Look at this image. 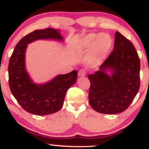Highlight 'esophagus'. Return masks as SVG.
Returning a JSON list of instances; mask_svg holds the SVG:
<instances>
[{"label": "esophagus", "mask_w": 149, "mask_h": 149, "mask_svg": "<svg viewBox=\"0 0 149 149\" xmlns=\"http://www.w3.org/2000/svg\"><path fill=\"white\" fill-rule=\"evenodd\" d=\"M86 76V71H85L84 69H80L79 71H78V76Z\"/></svg>", "instance_id": "obj_1"}]
</instances>
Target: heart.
<instances>
[{"instance_id": "heart-1", "label": "heart", "mask_w": 149, "mask_h": 149, "mask_svg": "<svg viewBox=\"0 0 149 149\" xmlns=\"http://www.w3.org/2000/svg\"><path fill=\"white\" fill-rule=\"evenodd\" d=\"M113 43V39L109 34L90 33L80 41V45L83 48L89 49L93 47V60L100 62L105 57Z\"/></svg>"}]
</instances>
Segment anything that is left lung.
<instances>
[{
    "mask_svg": "<svg viewBox=\"0 0 149 149\" xmlns=\"http://www.w3.org/2000/svg\"><path fill=\"white\" fill-rule=\"evenodd\" d=\"M113 71L111 77L105 73ZM140 59L130 40L116 32L114 48L94 74L89 75V103L97 112L116 114L125 111L140 87Z\"/></svg>",
    "mask_w": 149,
    "mask_h": 149,
    "instance_id": "1",
    "label": "left lung"
}]
</instances>
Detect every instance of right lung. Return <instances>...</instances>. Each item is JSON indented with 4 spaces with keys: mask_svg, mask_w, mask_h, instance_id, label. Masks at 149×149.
<instances>
[{
    "mask_svg": "<svg viewBox=\"0 0 149 149\" xmlns=\"http://www.w3.org/2000/svg\"><path fill=\"white\" fill-rule=\"evenodd\" d=\"M63 38L59 31L47 28L27 34L17 44L8 65L9 86L12 94L26 111L38 116L54 113L61 109L65 95L76 83V70L59 75L44 85H36L25 69V50L27 44L38 39Z\"/></svg>",
    "mask_w": 149,
    "mask_h": 149,
    "instance_id": "1",
    "label": "right lung"
}]
</instances>
